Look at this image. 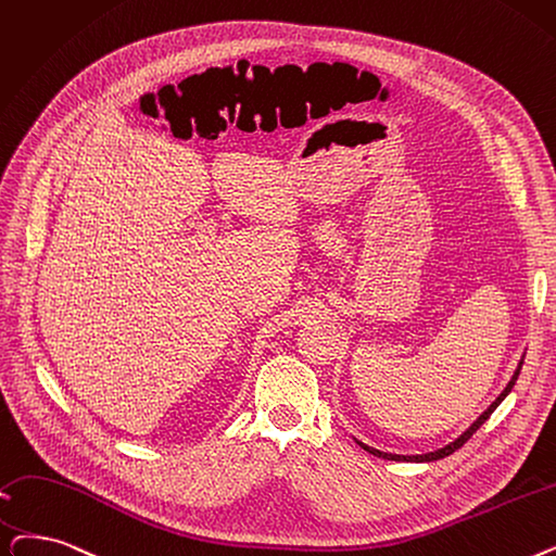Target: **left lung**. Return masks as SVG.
Segmentation results:
<instances>
[{
	"label": "left lung",
	"mask_w": 556,
	"mask_h": 556,
	"mask_svg": "<svg viewBox=\"0 0 556 556\" xmlns=\"http://www.w3.org/2000/svg\"><path fill=\"white\" fill-rule=\"evenodd\" d=\"M522 361H525V356L520 358V364H518V368H516V372H514V377L509 379V383H506L504 386V391L495 397V402L486 408V412L484 414H481L464 433H462V437H456L452 443H447L445 447H439V450H433V452H427V454H393V452H381V450H377V447H370V445H366V443H361V441H356L361 447H364L366 452H370V454H375V456H381V458H389V462H416V464H427V462H439V458H445V456H450L452 452H456L458 447H462L470 437H472V433L481 427V425H484L486 420H489V416L495 412V408L500 406V402L506 397V395H509L511 393V389H514V383H516V379H518V375H520V368H522Z\"/></svg>",
	"instance_id": "obj_1"
}]
</instances>
